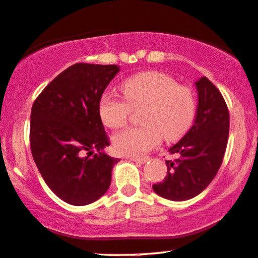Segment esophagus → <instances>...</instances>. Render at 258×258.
<instances>
[{"label":"esophagus","mask_w":258,"mask_h":258,"mask_svg":"<svg viewBox=\"0 0 258 258\" xmlns=\"http://www.w3.org/2000/svg\"><path fill=\"white\" fill-rule=\"evenodd\" d=\"M130 160L133 161V162H137V163H145L147 161L149 160V157H135V156H131L130 157Z\"/></svg>","instance_id":"esophagus-1"}]
</instances>
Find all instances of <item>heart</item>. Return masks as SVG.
Listing matches in <instances>:
<instances>
[{
	"instance_id": "heart-1",
	"label": "heart",
	"mask_w": 258,
	"mask_h": 258,
	"mask_svg": "<svg viewBox=\"0 0 258 258\" xmlns=\"http://www.w3.org/2000/svg\"><path fill=\"white\" fill-rule=\"evenodd\" d=\"M123 99L103 92L98 101V114L109 128H120L131 110L141 109L137 127H128L113 137L116 153L142 156L160 144L162 137L178 141L187 133L197 113V99L190 86L180 85L168 74L143 72L121 84Z\"/></svg>"
}]
</instances>
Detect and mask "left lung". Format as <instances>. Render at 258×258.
I'll use <instances>...</instances> for the list:
<instances>
[{"mask_svg":"<svg viewBox=\"0 0 258 258\" xmlns=\"http://www.w3.org/2000/svg\"><path fill=\"white\" fill-rule=\"evenodd\" d=\"M198 107L190 131L169 149L175 160L166 161L167 175L153 188L170 201L200 195L221 167L229 133V113L221 92L207 77L196 82Z\"/></svg>","mask_w":258,"mask_h":258,"instance_id":"left-lung-1","label":"left lung"}]
</instances>
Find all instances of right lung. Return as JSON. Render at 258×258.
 <instances>
[{
	"label": "right lung",
	"mask_w": 258,
	"mask_h": 258,
	"mask_svg": "<svg viewBox=\"0 0 258 258\" xmlns=\"http://www.w3.org/2000/svg\"><path fill=\"white\" fill-rule=\"evenodd\" d=\"M116 64L76 63L45 86L31 109L30 145L45 184L72 206H86L107 192L117 159L98 101L119 72Z\"/></svg>",
	"instance_id": "1"
}]
</instances>
